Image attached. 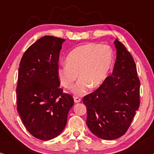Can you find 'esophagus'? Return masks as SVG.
I'll return each instance as SVG.
<instances>
[{
	"mask_svg": "<svg viewBox=\"0 0 154 154\" xmlns=\"http://www.w3.org/2000/svg\"><path fill=\"white\" fill-rule=\"evenodd\" d=\"M81 101V99L79 97H74V102L75 103H79Z\"/></svg>",
	"mask_w": 154,
	"mask_h": 154,
	"instance_id": "obj_1",
	"label": "esophagus"
}]
</instances>
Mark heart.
Returning <instances> with one entry per match:
<instances>
[{"instance_id":"1","label":"heart","mask_w":154,"mask_h":154,"mask_svg":"<svg viewBox=\"0 0 154 154\" xmlns=\"http://www.w3.org/2000/svg\"><path fill=\"white\" fill-rule=\"evenodd\" d=\"M113 62V53L109 46L93 43L78 46L67 55L66 64L58 69V78L62 86L71 89L79 74L80 79L73 92L82 95L90 87L96 88L104 83Z\"/></svg>"}]
</instances>
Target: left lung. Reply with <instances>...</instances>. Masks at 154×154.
<instances>
[{
	"instance_id": "1",
	"label": "left lung",
	"mask_w": 154,
	"mask_h": 154,
	"mask_svg": "<svg viewBox=\"0 0 154 154\" xmlns=\"http://www.w3.org/2000/svg\"><path fill=\"white\" fill-rule=\"evenodd\" d=\"M114 44L117 56L112 74L83 99L88 127L106 140L118 139L127 132L140 104L135 62L123 43L116 39Z\"/></svg>"
}]
</instances>
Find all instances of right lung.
Returning <instances> with one entry per match:
<instances>
[{
  "instance_id": "add662e5",
  "label": "right lung",
  "mask_w": 154,
  "mask_h": 154,
  "mask_svg": "<svg viewBox=\"0 0 154 154\" xmlns=\"http://www.w3.org/2000/svg\"><path fill=\"white\" fill-rule=\"evenodd\" d=\"M64 39L45 35L23 54L18 72L17 109L26 130L35 138L50 140L64 129L73 105L60 88L58 62Z\"/></svg>"
}]
</instances>
